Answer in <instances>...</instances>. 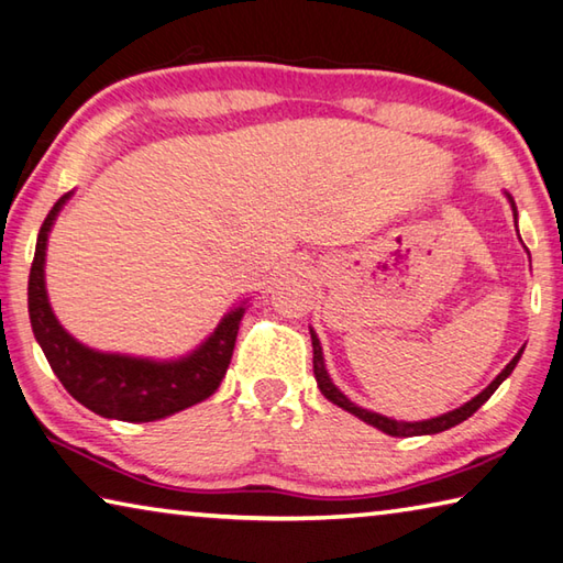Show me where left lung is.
I'll list each match as a JSON object with an SVG mask.
<instances>
[{
  "instance_id": "left-lung-1",
  "label": "left lung",
  "mask_w": 563,
  "mask_h": 563,
  "mask_svg": "<svg viewBox=\"0 0 563 563\" xmlns=\"http://www.w3.org/2000/svg\"><path fill=\"white\" fill-rule=\"evenodd\" d=\"M509 197V194H507ZM509 203H512L515 209V201L512 197H509ZM515 223H517V209H515ZM310 336H312V366H314V379H317V386H320V391L324 394L327 401L336 404L340 408H344V411L354 413L356 418H362L364 423H369L374 428H379V431H384L386 435H396V438H408V435H431V433H441V431H448V428H453L457 423L467 421L470 416H473L479 406H483L489 396H493L497 391V386L503 384L509 374L515 372V366L519 362V356H522L525 350H519L515 354V360L509 362L503 372L497 374V379L489 384L485 391H479L475 398H470L467 404H463L460 408H455V411H448L443 416L438 418H428V421H413V423H406V421H394V418H386L382 413H374V411H366V408L352 404L350 398H346L340 388H336L330 379V374H327L324 369V356H322V346H320V340H317V334L310 330Z\"/></svg>"
}]
</instances>
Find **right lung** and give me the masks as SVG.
I'll list each match as a JSON object with an SVG mask.
<instances>
[{"label": "right lung", "instance_id": "right-lung-1", "mask_svg": "<svg viewBox=\"0 0 563 563\" xmlns=\"http://www.w3.org/2000/svg\"><path fill=\"white\" fill-rule=\"evenodd\" d=\"M68 197L70 191L54 203V209L41 223L32 273H29L32 330L58 382L93 413L128 423L159 421L209 398L229 369L246 308L243 305L233 308L199 350L175 362H152L88 350L58 324L48 305L44 280L48 231Z\"/></svg>", "mask_w": 563, "mask_h": 563}]
</instances>
